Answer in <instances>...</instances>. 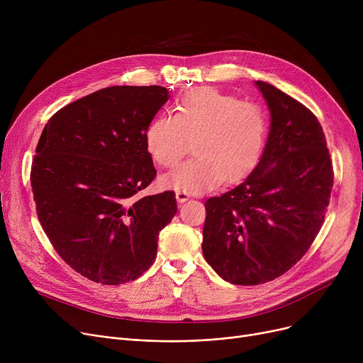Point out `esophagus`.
Listing matches in <instances>:
<instances>
[{"label":"esophagus","instance_id":"1","mask_svg":"<svg viewBox=\"0 0 363 363\" xmlns=\"http://www.w3.org/2000/svg\"><path fill=\"white\" fill-rule=\"evenodd\" d=\"M189 199V194L188 193H185V191H177V200L179 201V203H184V201H186Z\"/></svg>","mask_w":363,"mask_h":363}]
</instances>
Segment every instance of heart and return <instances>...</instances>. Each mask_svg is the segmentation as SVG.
<instances>
[{"label": "heart", "mask_w": 363, "mask_h": 363, "mask_svg": "<svg viewBox=\"0 0 363 363\" xmlns=\"http://www.w3.org/2000/svg\"><path fill=\"white\" fill-rule=\"evenodd\" d=\"M268 133L264 110L252 101L213 88L185 94L175 114H160L145 130L151 159L174 169L185 157L193 141L196 156L162 178V185L188 193L213 189L223 179L234 184L257 166Z\"/></svg>", "instance_id": "obj_1"}]
</instances>
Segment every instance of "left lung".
<instances>
[{
  "label": "left lung",
  "instance_id": "left-lung-1",
  "mask_svg": "<svg viewBox=\"0 0 363 363\" xmlns=\"http://www.w3.org/2000/svg\"><path fill=\"white\" fill-rule=\"evenodd\" d=\"M256 85L271 110L262 159L242 184L204 204V259L235 285L272 281L306 255L325 219L334 182L315 114L271 84Z\"/></svg>",
  "mask_w": 363,
  "mask_h": 363
}]
</instances>
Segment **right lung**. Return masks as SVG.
Here are the masks:
<instances>
[{"label": "right lung", "mask_w": 363, "mask_h": 363, "mask_svg": "<svg viewBox=\"0 0 363 363\" xmlns=\"http://www.w3.org/2000/svg\"><path fill=\"white\" fill-rule=\"evenodd\" d=\"M169 99L151 86H108L54 113L32 160L36 215L54 250L82 277L118 285L155 263L177 215L174 191L140 197L156 178L145 130Z\"/></svg>", "instance_id": "1"}]
</instances>
